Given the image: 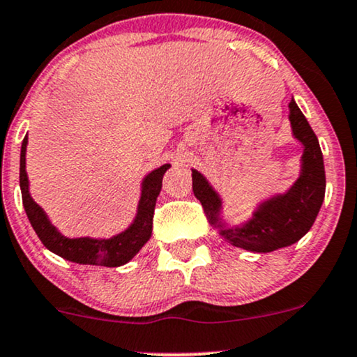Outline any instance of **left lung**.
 Instances as JSON below:
<instances>
[{"instance_id": "1", "label": "left lung", "mask_w": 357, "mask_h": 357, "mask_svg": "<svg viewBox=\"0 0 357 357\" xmlns=\"http://www.w3.org/2000/svg\"><path fill=\"white\" fill-rule=\"evenodd\" d=\"M289 109L294 136L304 144L303 173L284 196L264 203L244 226L226 229L218 222L221 199L203 176L192 169V192L201 201L211 225L221 227L220 234L227 241L251 252H271L299 241L311 229L324 201V161L317 137L294 100H291Z\"/></svg>"}]
</instances>
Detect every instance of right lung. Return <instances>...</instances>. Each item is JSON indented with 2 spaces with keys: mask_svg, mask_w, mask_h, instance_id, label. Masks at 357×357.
Returning a JSON list of instances; mask_svg holds the SVG:
<instances>
[{
  "mask_svg": "<svg viewBox=\"0 0 357 357\" xmlns=\"http://www.w3.org/2000/svg\"><path fill=\"white\" fill-rule=\"evenodd\" d=\"M26 144L28 136L21 144L20 158V186L23 196V206L33 229L36 231L38 238L54 255L64 257L79 264H96L106 268H118L132 259V256L148 243L153 233V214L156 199L160 196L162 186V176L169 165H165L153 173H149L143 181V192H141L139 206H137V216L132 225L121 234L111 239H91L64 238L51 225L43 209L33 201L28 190V174H26Z\"/></svg>",
  "mask_w": 357,
  "mask_h": 357,
  "instance_id": "obj_1",
  "label": "right lung"
}]
</instances>
